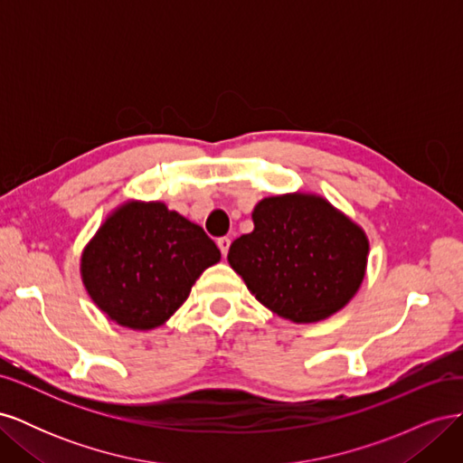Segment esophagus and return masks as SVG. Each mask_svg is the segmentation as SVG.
<instances>
[{
	"instance_id": "esophagus-1",
	"label": "esophagus",
	"mask_w": 463,
	"mask_h": 463,
	"mask_svg": "<svg viewBox=\"0 0 463 463\" xmlns=\"http://www.w3.org/2000/svg\"><path fill=\"white\" fill-rule=\"evenodd\" d=\"M230 245H232V240H230V237H220V240H218V247H220V250H222V255H223V257L228 255Z\"/></svg>"
}]
</instances>
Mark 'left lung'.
<instances>
[{
	"label": "left lung",
	"instance_id": "8db88e82",
	"mask_svg": "<svg viewBox=\"0 0 463 463\" xmlns=\"http://www.w3.org/2000/svg\"><path fill=\"white\" fill-rule=\"evenodd\" d=\"M253 223L232 243L228 262L266 309L309 325L344 309L359 291L367 233L325 197L299 191L266 197Z\"/></svg>",
	"mask_w": 463,
	"mask_h": 463
}]
</instances>
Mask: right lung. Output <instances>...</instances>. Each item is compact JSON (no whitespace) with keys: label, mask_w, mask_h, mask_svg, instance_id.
Instances as JSON below:
<instances>
[{"label":"right lung","mask_w":463,"mask_h":463,"mask_svg":"<svg viewBox=\"0 0 463 463\" xmlns=\"http://www.w3.org/2000/svg\"><path fill=\"white\" fill-rule=\"evenodd\" d=\"M220 260L204 230L160 201H128L111 213L80 255L94 305L131 330L162 326Z\"/></svg>","instance_id":"obj_1"}]
</instances>
